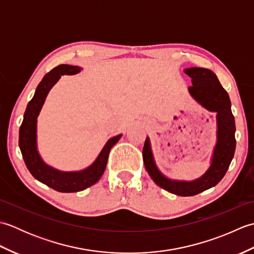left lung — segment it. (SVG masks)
<instances>
[{
	"mask_svg": "<svg viewBox=\"0 0 254 254\" xmlns=\"http://www.w3.org/2000/svg\"><path fill=\"white\" fill-rule=\"evenodd\" d=\"M185 73L192 78V86L189 87V91L193 98L207 110L217 112V143L214 149L212 165L197 180L186 182L167 179L155 166L148 138L143 147V160L145 169L156 185L177 195L192 196L216 186L227 172L236 149V126L230 110L229 96L220 85L216 75L210 69L203 67L186 68Z\"/></svg>",
	"mask_w": 254,
	"mask_h": 254,
	"instance_id": "left-lung-1",
	"label": "left lung"
}]
</instances>
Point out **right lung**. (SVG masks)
Here are the masks:
<instances>
[{
    "instance_id": "obj_1",
    "label": "right lung",
    "mask_w": 254,
    "mask_h": 254,
    "mask_svg": "<svg viewBox=\"0 0 254 254\" xmlns=\"http://www.w3.org/2000/svg\"><path fill=\"white\" fill-rule=\"evenodd\" d=\"M79 71L80 67L78 66L61 64V65L52 68L49 73H47L38 85L32 99L27 105L24 120L19 127V148L27 168L35 179L59 192H78L95 185L106 169L108 156H109L111 147L121 137V135H118L110 138L105 147L102 148L98 157L94 161V164L82 171H59L47 166L40 158L36 145L37 117L39 115L48 93L61 77V75H73Z\"/></svg>"
}]
</instances>
